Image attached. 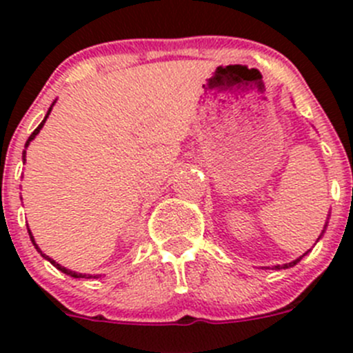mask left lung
I'll use <instances>...</instances> for the list:
<instances>
[{"instance_id":"obj_1","label":"left lung","mask_w":353,"mask_h":353,"mask_svg":"<svg viewBox=\"0 0 353 353\" xmlns=\"http://www.w3.org/2000/svg\"><path fill=\"white\" fill-rule=\"evenodd\" d=\"M328 220H330V215H328V219H326V223H325V229H323L321 236H319V237H318V241H319V239H321V237H323V234H325L326 227H328ZM318 241H316V243H318ZM309 252H311V249H309V251H305V252H304V254H302V256H299V258H297V259H294V261H290V263H285V265H276V266H273V268H275V270H287V268H292V266H295V265H297V263H299V261H301V259H302V258H304V256H307V254H309ZM263 268H265V266H263Z\"/></svg>"}]
</instances>
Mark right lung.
Instances as JSON below:
<instances>
[{"label": "right lung", "mask_w": 353, "mask_h": 353, "mask_svg": "<svg viewBox=\"0 0 353 353\" xmlns=\"http://www.w3.org/2000/svg\"><path fill=\"white\" fill-rule=\"evenodd\" d=\"M54 104H56V101H54V102H52V104H51V108H49V109H48V114H46V116H44V119H42V123H41V124H39V126H37V128H35V130H34V133H32V134H30V137H28L27 143H25V150H23V154H22V160H23V163H25V160H27V159H25V157H27V147H28V145H30V141H32V140H34V138H35V137H37V134H39V131H41V130H42V126H44V123H46V121H48L49 114H51V110H52V105H54ZM27 227H28V225H27ZM28 236H30V241H32V244H34V248H35V249H37V252H39V254H41V256H42V258H44V259H48V261H49V263H51V265H52V266H56V268H58V270H59V272L66 273V275L73 276V279H99V276H101V275H90V273H78V272H71V270H68V268H65V266H61V265H59V263H56V261H54V259H52V258H49V256H48V254H44V252H42V251H41V248H39V245H37V243H35L34 236H32L30 229H28Z\"/></svg>", "instance_id": "obj_1"}]
</instances>
